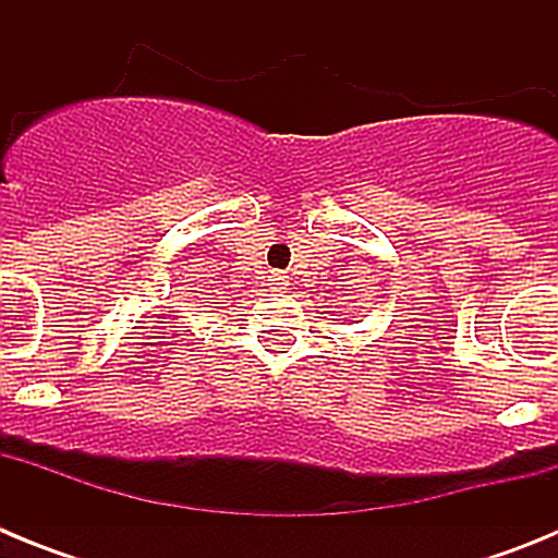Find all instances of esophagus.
Here are the masks:
<instances>
[{"instance_id": "esophagus-1", "label": "esophagus", "mask_w": 558, "mask_h": 558, "mask_svg": "<svg viewBox=\"0 0 558 558\" xmlns=\"http://www.w3.org/2000/svg\"><path fill=\"white\" fill-rule=\"evenodd\" d=\"M270 284H274L276 293H284V288H288V276L274 274V276H270Z\"/></svg>"}]
</instances>
